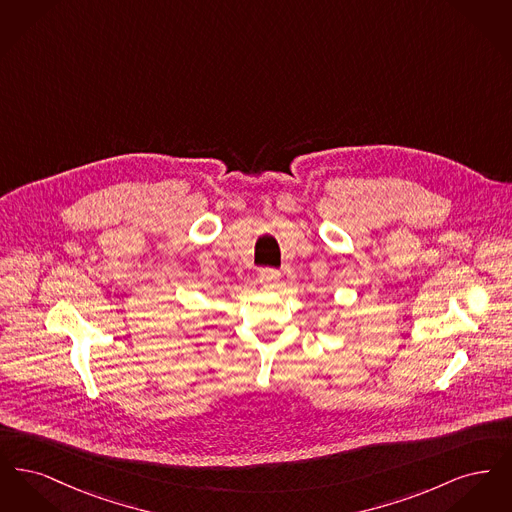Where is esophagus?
Returning <instances> with one entry per match:
<instances>
[{
  "instance_id": "34e87169",
  "label": "esophagus",
  "mask_w": 512,
  "mask_h": 512,
  "mask_svg": "<svg viewBox=\"0 0 512 512\" xmlns=\"http://www.w3.org/2000/svg\"><path fill=\"white\" fill-rule=\"evenodd\" d=\"M261 284H265V286H274L278 280H280V272L278 270H274V268H267V270H261Z\"/></svg>"
}]
</instances>
